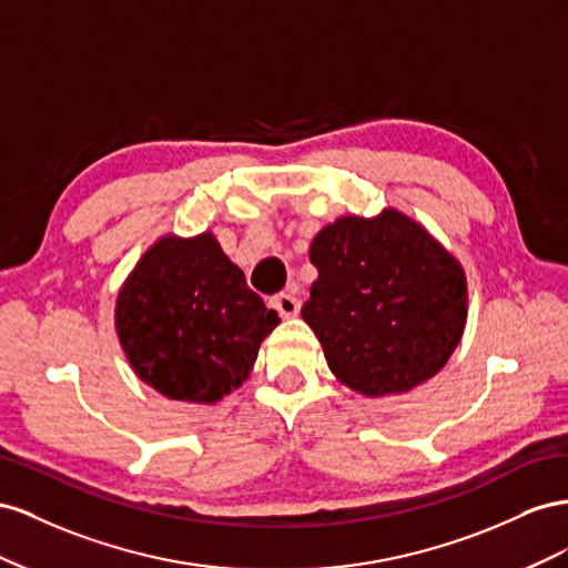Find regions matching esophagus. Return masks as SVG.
<instances>
[{
  "label": "esophagus",
  "mask_w": 568,
  "mask_h": 568,
  "mask_svg": "<svg viewBox=\"0 0 568 568\" xmlns=\"http://www.w3.org/2000/svg\"><path fill=\"white\" fill-rule=\"evenodd\" d=\"M271 306L281 314V318H295L300 314V310H302V302L295 295L281 293V295H275L271 300Z\"/></svg>",
  "instance_id": "1"
}]
</instances>
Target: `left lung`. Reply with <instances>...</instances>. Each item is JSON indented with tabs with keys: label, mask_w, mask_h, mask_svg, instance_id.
Segmentation results:
<instances>
[{
	"label": "left lung",
	"mask_w": 568,
	"mask_h": 568,
	"mask_svg": "<svg viewBox=\"0 0 568 568\" xmlns=\"http://www.w3.org/2000/svg\"><path fill=\"white\" fill-rule=\"evenodd\" d=\"M318 278L302 306L333 376L364 397L409 393L457 349L466 273L424 225L387 206L339 216L312 240Z\"/></svg>",
	"instance_id": "8db88e82"
}]
</instances>
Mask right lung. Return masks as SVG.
I'll list each match as a JSON object with an SVG mask.
<instances>
[{
    "label": "right lung",
    "instance_id": "right-lung-1",
    "mask_svg": "<svg viewBox=\"0 0 568 568\" xmlns=\"http://www.w3.org/2000/svg\"><path fill=\"white\" fill-rule=\"evenodd\" d=\"M113 323L142 383L169 399L214 404L247 381L281 318L204 231L164 235L140 256L119 290Z\"/></svg>",
    "mask_w": 568,
    "mask_h": 568
}]
</instances>
